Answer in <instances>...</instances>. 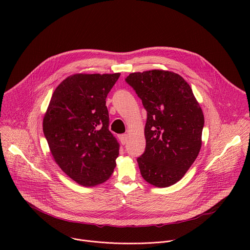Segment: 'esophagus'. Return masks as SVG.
I'll return each mask as SVG.
<instances>
[{
  "mask_svg": "<svg viewBox=\"0 0 250 250\" xmlns=\"http://www.w3.org/2000/svg\"><path fill=\"white\" fill-rule=\"evenodd\" d=\"M119 138H120V141H121L122 145H125V142L127 140V135L126 134H122V135L119 136Z\"/></svg>",
  "mask_w": 250,
  "mask_h": 250,
  "instance_id": "1",
  "label": "esophagus"
}]
</instances>
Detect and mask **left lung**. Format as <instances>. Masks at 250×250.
<instances>
[{
  "mask_svg": "<svg viewBox=\"0 0 250 250\" xmlns=\"http://www.w3.org/2000/svg\"><path fill=\"white\" fill-rule=\"evenodd\" d=\"M125 81L147 112L146 151L137 158L141 176L158 188L174 185L201 150L205 119L200 104L184 78L171 71L134 72Z\"/></svg>",
  "mask_w": 250,
  "mask_h": 250,
  "instance_id": "8db88e82",
  "label": "left lung"
}]
</instances>
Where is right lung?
<instances>
[{"instance_id": "right-lung-1", "label": "right lung", "mask_w": 250, "mask_h": 250, "mask_svg": "<svg viewBox=\"0 0 250 250\" xmlns=\"http://www.w3.org/2000/svg\"><path fill=\"white\" fill-rule=\"evenodd\" d=\"M121 73H78L54 90L43 132L54 161L78 184L91 187L111 177L120 145L109 130L105 98Z\"/></svg>"}]
</instances>
